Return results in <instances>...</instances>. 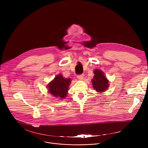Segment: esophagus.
Masks as SVG:
<instances>
[{"label": "esophagus", "mask_w": 148, "mask_h": 148, "mask_svg": "<svg viewBox=\"0 0 148 148\" xmlns=\"http://www.w3.org/2000/svg\"><path fill=\"white\" fill-rule=\"evenodd\" d=\"M77 78L79 79V80H83L84 78V74H81V75H77Z\"/></svg>", "instance_id": "1"}]
</instances>
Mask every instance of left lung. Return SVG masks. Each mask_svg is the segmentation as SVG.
<instances>
[{
	"label": "left lung",
	"instance_id": "left-lung-1",
	"mask_svg": "<svg viewBox=\"0 0 148 148\" xmlns=\"http://www.w3.org/2000/svg\"><path fill=\"white\" fill-rule=\"evenodd\" d=\"M94 76L91 79L93 88L100 93L107 90L109 87V80L104 73L99 69H95L94 70Z\"/></svg>",
	"mask_w": 148,
	"mask_h": 148
}]
</instances>
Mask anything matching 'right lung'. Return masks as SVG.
<instances>
[{"label": "right lung", "mask_w": 148, "mask_h": 148, "mask_svg": "<svg viewBox=\"0 0 148 148\" xmlns=\"http://www.w3.org/2000/svg\"><path fill=\"white\" fill-rule=\"evenodd\" d=\"M71 81V78H66L61 74H58L47 86L48 92L56 98L65 99L68 94Z\"/></svg>", "instance_id": "right-lung-1"}]
</instances>
